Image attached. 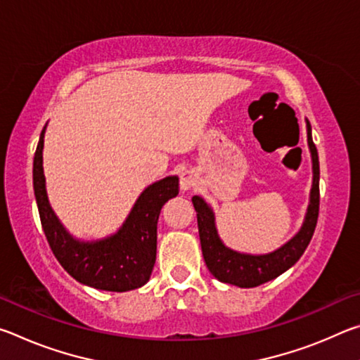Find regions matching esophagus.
Segmentation results:
<instances>
[{
	"mask_svg": "<svg viewBox=\"0 0 360 360\" xmlns=\"http://www.w3.org/2000/svg\"><path fill=\"white\" fill-rule=\"evenodd\" d=\"M181 188L182 191H188V188H192L193 186H197V174H195L193 172H191V169H187V172H184L181 174Z\"/></svg>",
	"mask_w": 360,
	"mask_h": 360,
	"instance_id": "obj_1",
	"label": "esophagus"
}]
</instances>
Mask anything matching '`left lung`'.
Segmentation results:
<instances>
[{
	"mask_svg": "<svg viewBox=\"0 0 360 360\" xmlns=\"http://www.w3.org/2000/svg\"><path fill=\"white\" fill-rule=\"evenodd\" d=\"M308 144L313 157V188L311 200H309L307 219L302 230L292 238L288 245L279 248L278 251L266 255H246L230 251L219 240L214 216L203 198L195 195L192 197L193 208L197 211L200 243L206 266L219 281L235 284L238 288H255L266 281L278 278L281 273L295 264L302 257L304 249L308 248L313 238L316 224L319 216V157L318 149L311 138V125L308 122Z\"/></svg>",
	"mask_w": 360,
	"mask_h": 360,
	"instance_id": "1",
	"label": "left lung"
}]
</instances>
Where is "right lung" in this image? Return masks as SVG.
Here are the masks:
<instances>
[{
	"label": "right lung",
	"mask_w": 360,
	"mask_h": 360,
	"mask_svg": "<svg viewBox=\"0 0 360 360\" xmlns=\"http://www.w3.org/2000/svg\"><path fill=\"white\" fill-rule=\"evenodd\" d=\"M44 131L33 160V187L42 230L53 255L76 281L90 288L125 292L149 281L157 254V221L162 206L179 193V179L169 176L149 186L133 206L129 219L111 238L79 243L66 233L49 205L42 173Z\"/></svg>",
	"instance_id": "add662e5"
}]
</instances>
